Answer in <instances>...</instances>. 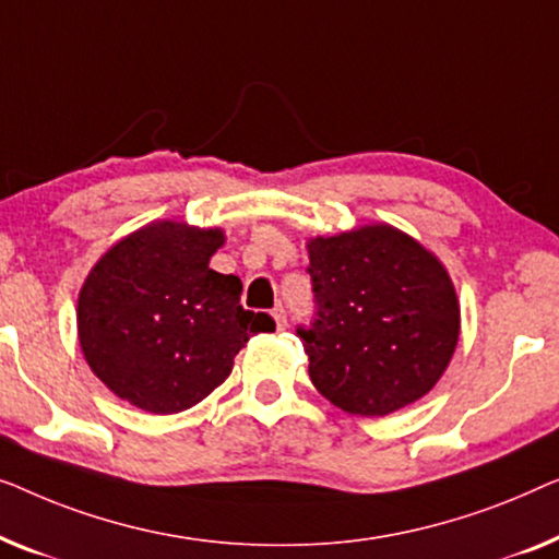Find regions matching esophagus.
Listing matches in <instances>:
<instances>
[{
    "mask_svg": "<svg viewBox=\"0 0 559 559\" xmlns=\"http://www.w3.org/2000/svg\"><path fill=\"white\" fill-rule=\"evenodd\" d=\"M273 319H276L278 329H286L288 319H286V309H283V306H276V309H273Z\"/></svg>",
    "mask_w": 559,
    "mask_h": 559,
    "instance_id": "34e87169",
    "label": "esophagus"
}]
</instances>
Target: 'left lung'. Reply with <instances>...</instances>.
Listing matches in <instances>:
<instances>
[{"label": "left lung", "instance_id": "1", "mask_svg": "<svg viewBox=\"0 0 559 559\" xmlns=\"http://www.w3.org/2000/svg\"><path fill=\"white\" fill-rule=\"evenodd\" d=\"M313 319L296 334L309 377L352 415H388L430 392L459 342L453 283L433 253L390 225L309 242Z\"/></svg>", "mask_w": 559, "mask_h": 559}]
</instances>
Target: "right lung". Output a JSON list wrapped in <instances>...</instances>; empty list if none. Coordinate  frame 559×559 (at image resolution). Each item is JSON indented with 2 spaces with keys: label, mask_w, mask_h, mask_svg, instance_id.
<instances>
[{
  "label": "right lung",
  "mask_w": 559,
  "mask_h": 559,
  "mask_svg": "<svg viewBox=\"0 0 559 559\" xmlns=\"http://www.w3.org/2000/svg\"><path fill=\"white\" fill-rule=\"evenodd\" d=\"M219 230L146 225L108 250L78 298L83 355L114 395L154 415L198 405L276 321L242 309V283L210 269Z\"/></svg>",
  "instance_id": "add662e5"
}]
</instances>
